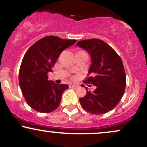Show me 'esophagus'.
<instances>
[{"label": "esophagus", "instance_id": "34e87169", "mask_svg": "<svg viewBox=\"0 0 147 147\" xmlns=\"http://www.w3.org/2000/svg\"><path fill=\"white\" fill-rule=\"evenodd\" d=\"M69 87L70 88H77V87H78V85H77V84L71 83V84H69Z\"/></svg>", "mask_w": 147, "mask_h": 147}]
</instances>
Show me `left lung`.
I'll return each mask as SVG.
<instances>
[{"instance_id": "left-lung-1", "label": "left lung", "mask_w": 147, "mask_h": 147, "mask_svg": "<svg viewBox=\"0 0 147 147\" xmlns=\"http://www.w3.org/2000/svg\"><path fill=\"white\" fill-rule=\"evenodd\" d=\"M77 46L84 49L91 57L88 75L84 83L96 86L94 91L88 90L79 98L84 110L92 114L109 112L120 102L126 87V74L120 57L110 45L97 38L82 40Z\"/></svg>"}]
</instances>
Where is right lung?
<instances>
[{
  "label": "right lung",
  "instance_id": "add662e5",
  "mask_svg": "<svg viewBox=\"0 0 147 147\" xmlns=\"http://www.w3.org/2000/svg\"><path fill=\"white\" fill-rule=\"evenodd\" d=\"M76 41L48 36L34 43L25 54L18 79L23 97L32 109L50 113L59 107L62 94L68 86L49 81L48 74L52 71L61 52Z\"/></svg>",
  "mask_w": 147,
  "mask_h": 147
}]
</instances>
